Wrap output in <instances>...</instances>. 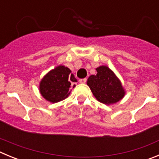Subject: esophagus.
<instances>
[{
	"mask_svg": "<svg viewBox=\"0 0 159 159\" xmlns=\"http://www.w3.org/2000/svg\"><path fill=\"white\" fill-rule=\"evenodd\" d=\"M79 82L80 83V84H85V83L87 82V79L84 78V79H80V80H79Z\"/></svg>",
	"mask_w": 159,
	"mask_h": 159,
	"instance_id": "obj_1",
	"label": "esophagus"
}]
</instances>
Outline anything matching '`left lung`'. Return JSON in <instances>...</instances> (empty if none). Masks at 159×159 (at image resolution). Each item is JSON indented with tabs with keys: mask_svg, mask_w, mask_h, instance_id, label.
Instances as JSON below:
<instances>
[{
	"mask_svg": "<svg viewBox=\"0 0 159 159\" xmlns=\"http://www.w3.org/2000/svg\"><path fill=\"white\" fill-rule=\"evenodd\" d=\"M95 70L96 75H90L87 82L95 99L106 105L121 100L126 91L115 72L105 65L99 66Z\"/></svg>",
	"mask_w": 159,
	"mask_h": 159,
	"instance_id": "left-lung-1",
	"label": "left lung"
}]
</instances>
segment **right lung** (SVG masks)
Here are the masks:
<instances>
[{
	"label": "right lung",
	"instance_id": "right-lung-1",
	"mask_svg": "<svg viewBox=\"0 0 159 159\" xmlns=\"http://www.w3.org/2000/svg\"><path fill=\"white\" fill-rule=\"evenodd\" d=\"M77 80L71 70L59 65L49 71L40 80L39 91L42 96L50 102H58L68 97L71 93V83ZM75 85H73V88Z\"/></svg>",
	"mask_w": 159,
	"mask_h": 159
}]
</instances>
